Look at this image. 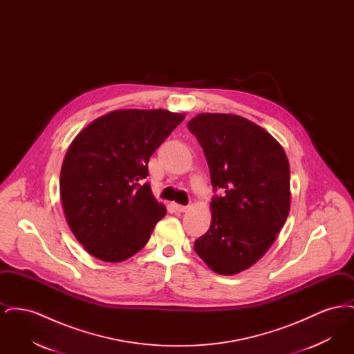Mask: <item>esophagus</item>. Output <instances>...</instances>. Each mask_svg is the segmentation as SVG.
<instances>
[{
  "mask_svg": "<svg viewBox=\"0 0 354 354\" xmlns=\"http://www.w3.org/2000/svg\"><path fill=\"white\" fill-rule=\"evenodd\" d=\"M174 208L176 212H185L187 211V205H182V204H178V203H174Z\"/></svg>",
  "mask_w": 354,
  "mask_h": 354,
  "instance_id": "34e87169",
  "label": "esophagus"
}]
</instances>
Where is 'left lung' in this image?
Here are the masks:
<instances>
[{"label":"left lung","instance_id":"obj_1","mask_svg":"<svg viewBox=\"0 0 354 354\" xmlns=\"http://www.w3.org/2000/svg\"><path fill=\"white\" fill-rule=\"evenodd\" d=\"M187 126L202 146L214 191H221L211 202V225L194 250L214 272L235 274L270 250L286 223L288 158L268 131L239 115L205 113Z\"/></svg>","mask_w":354,"mask_h":354}]
</instances>
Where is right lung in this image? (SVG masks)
<instances>
[{"label": "right lung", "mask_w": 354, "mask_h": 354, "mask_svg": "<svg viewBox=\"0 0 354 354\" xmlns=\"http://www.w3.org/2000/svg\"><path fill=\"white\" fill-rule=\"evenodd\" d=\"M185 119L169 110H117L93 120L65 155L59 194L68 227L84 250L119 263L149 241L166 207L145 180L149 160Z\"/></svg>", "instance_id": "1"}]
</instances>
